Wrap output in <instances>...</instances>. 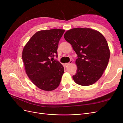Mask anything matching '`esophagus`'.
Instances as JSON below:
<instances>
[{
	"label": "esophagus",
	"instance_id": "34e87169",
	"mask_svg": "<svg viewBox=\"0 0 123 123\" xmlns=\"http://www.w3.org/2000/svg\"><path fill=\"white\" fill-rule=\"evenodd\" d=\"M72 62H73V61H72V60H71V61H69V63H65L64 64H65V66H68V65H69L70 64H71Z\"/></svg>",
	"mask_w": 123,
	"mask_h": 123
}]
</instances>
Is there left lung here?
<instances>
[{
	"mask_svg": "<svg viewBox=\"0 0 123 123\" xmlns=\"http://www.w3.org/2000/svg\"><path fill=\"white\" fill-rule=\"evenodd\" d=\"M64 37L78 57L76 73L73 76L74 81L82 86L95 83L102 76L109 60L110 52L106 38L99 31L82 28L68 30Z\"/></svg>",
	"mask_w": 123,
	"mask_h": 123,
	"instance_id": "left-lung-1",
	"label": "left lung"
}]
</instances>
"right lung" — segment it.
<instances>
[{"label": "right lung", "mask_w": 123, "mask_h": 123, "mask_svg": "<svg viewBox=\"0 0 123 123\" xmlns=\"http://www.w3.org/2000/svg\"><path fill=\"white\" fill-rule=\"evenodd\" d=\"M64 31L61 29L38 31L23 48L22 59L25 72L34 85L42 90H54L60 83L63 66L50 58L55 54L57 56L59 42Z\"/></svg>", "instance_id": "right-lung-1"}]
</instances>
